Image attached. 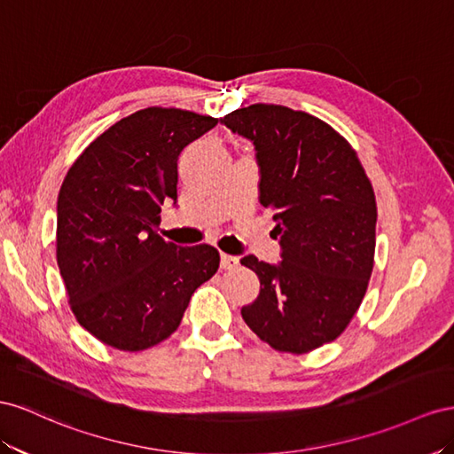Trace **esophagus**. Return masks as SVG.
<instances>
[{"label": "esophagus", "instance_id": "34e87169", "mask_svg": "<svg viewBox=\"0 0 454 454\" xmlns=\"http://www.w3.org/2000/svg\"><path fill=\"white\" fill-rule=\"evenodd\" d=\"M238 264H239V258L238 256L226 254V253L220 254V266H223L224 270H231V268H236Z\"/></svg>", "mask_w": 454, "mask_h": 454}]
</instances>
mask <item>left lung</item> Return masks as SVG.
Wrapping results in <instances>:
<instances>
[{"mask_svg": "<svg viewBox=\"0 0 454 454\" xmlns=\"http://www.w3.org/2000/svg\"><path fill=\"white\" fill-rule=\"evenodd\" d=\"M223 123L249 138L261 167V203L274 211L283 261L243 256L261 279L241 316L278 352L308 354L344 333L374 266L377 200L357 152L316 115L251 105Z\"/></svg>", "mask_w": 454, "mask_h": 454, "instance_id": "8db88e82", "label": "left lung"}]
</instances>
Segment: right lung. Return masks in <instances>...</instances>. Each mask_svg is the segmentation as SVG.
I'll list each match as a JSON object with an SVG mask.
<instances>
[{
    "label": "right lung",
    "mask_w": 454,
    "mask_h": 454,
    "mask_svg": "<svg viewBox=\"0 0 454 454\" xmlns=\"http://www.w3.org/2000/svg\"><path fill=\"white\" fill-rule=\"evenodd\" d=\"M218 123L150 106L114 123L80 153L57 201V262L80 325L102 344L142 352L178 329L220 264L211 245L165 241L160 205L176 200L178 155Z\"/></svg>",
    "instance_id": "add662e5"
}]
</instances>
